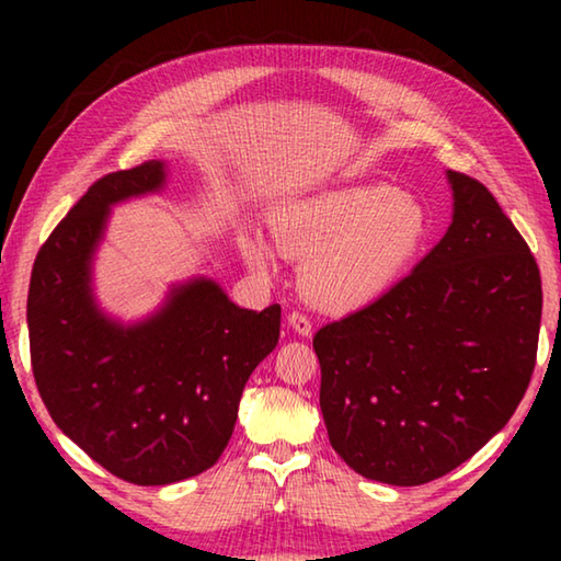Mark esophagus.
Instances as JSON below:
<instances>
[{
    "label": "esophagus",
    "instance_id": "34e87169",
    "mask_svg": "<svg viewBox=\"0 0 561 561\" xmlns=\"http://www.w3.org/2000/svg\"><path fill=\"white\" fill-rule=\"evenodd\" d=\"M291 331H297L299 336H309L311 334V319L307 314H301V311H291L287 317Z\"/></svg>",
    "mask_w": 561,
    "mask_h": 561
}]
</instances>
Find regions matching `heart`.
<instances>
[{
	"mask_svg": "<svg viewBox=\"0 0 561 561\" xmlns=\"http://www.w3.org/2000/svg\"><path fill=\"white\" fill-rule=\"evenodd\" d=\"M272 240L301 264V289L317 307L351 314L386 297L421 257L431 234L425 207L383 183L341 185L274 207ZM242 260L274 272V252L257 232H242Z\"/></svg>",
	"mask_w": 561,
	"mask_h": 561,
	"instance_id": "1",
	"label": "heart"
}]
</instances>
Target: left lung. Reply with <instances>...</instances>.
I'll return each instance as SVG.
<instances>
[{"mask_svg": "<svg viewBox=\"0 0 561 561\" xmlns=\"http://www.w3.org/2000/svg\"><path fill=\"white\" fill-rule=\"evenodd\" d=\"M445 178L443 240L386 297L314 336L331 448L398 488L443 478L505 428L537 358L542 279L527 242L485 185Z\"/></svg>", "mask_w": 561, "mask_h": 561, "instance_id": "obj_1", "label": "left lung"}]
</instances>
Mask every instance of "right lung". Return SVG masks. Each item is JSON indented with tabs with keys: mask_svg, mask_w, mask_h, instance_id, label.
I'll list each match as a JSON object with an SVG mask.
<instances>
[{
	"mask_svg": "<svg viewBox=\"0 0 561 561\" xmlns=\"http://www.w3.org/2000/svg\"><path fill=\"white\" fill-rule=\"evenodd\" d=\"M165 160L96 180L36 254L26 324L32 371L64 435L133 485H170L213 468L232 438L247 378L279 341L282 307L242 309L215 279L173 284L140 321L93 294L111 207L160 193Z\"/></svg>",
	"mask_w": 561,
	"mask_h": 561,
	"instance_id": "right-lung-1",
	"label": "right lung"
}]
</instances>
